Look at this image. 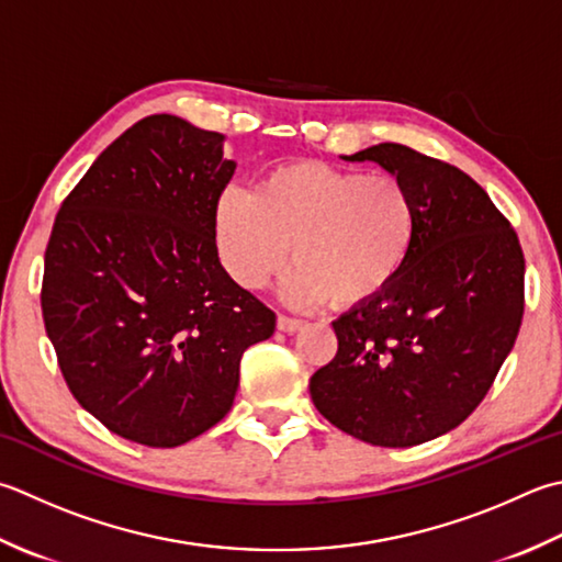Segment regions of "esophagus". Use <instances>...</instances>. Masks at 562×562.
I'll use <instances>...</instances> for the list:
<instances>
[{"mask_svg": "<svg viewBox=\"0 0 562 562\" xmlns=\"http://www.w3.org/2000/svg\"><path fill=\"white\" fill-rule=\"evenodd\" d=\"M300 326H302L300 318H290V316H282V314L278 316V328L282 334H294Z\"/></svg>", "mask_w": 562, "mask_h": 562, "instance_id": "34e87169", "label": "esophagus"}]
</instances>
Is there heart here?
<instances>
[{"label": "heart", "instance_id": "1", "mask_svg": "<svg viewBox=\"0 0 562 562\" xmlns=\"http://www.w3.org/2000/svg\"><path fill=\"white\" fill-rule=\"evenodd\" d=\"M416 209L404 182L300 160L268 172L256 192L226 190L216 246L240 288L258 290L292 248L282 300L312 310L366 304L397 278L414 244Z\"/></svg>", "mask_w": 562, "mask_h": 562}]
</instances>
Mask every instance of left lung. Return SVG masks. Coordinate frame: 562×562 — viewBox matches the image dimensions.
<instances>
[{
	"mask_svg": "<svg viewBox=\"0 0 562 562\" xmlns=\"http://www.w3.org/2000/svg\"><path fill=\"white\" fill-rule=\"evenodd\" d=\"M344 160L404 182L416 234L390 288L334 322L338 353L312 375V402L360 441L409 448L485 400L521 326L524 252L490 194L453 165L400 143Z\"/></svg>",
	"mask_w": 562,
	"mask_h": 562,
	"instance_id": "1",
	"label": "left lung"
}]
</instances>
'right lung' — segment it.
<instances>
[{"instance_id":"obj_1","label":"right lung","mask_w":562,"mask_h":562,"mask_svg":"<svg viewBox=\"0 0 562 562\" xmlns=\"http://www.w3.org/2000/svg\"><path fill=\"white\" fill-rule=\"evenodd\" d=\"M224 136L172 114L121 134L55 216L41 310L72 397L109 431L175 448L234 406L274 312L228 278L216 204Z\"/></svg>"}]
</instances>
